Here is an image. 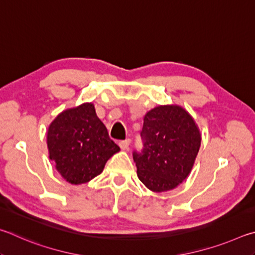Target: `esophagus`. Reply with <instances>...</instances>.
I'll list each match as a JSON object with an SVG mask.
<instances>
[{"label": "esophagus", "instance_id": "esophagus-1", "mask_svg": "<svg viewBox=\"0 0 255 255\" xmlns=\"http://www.w3.org/2000/svg\"><path fill=\"white\" fill-rule=\"evenodd\" d=\"M130 144H131V140H130V139L122 140V141H120V142H119L120 148L122 149V150H128V146H130Z\"/></svg>", "mask_w": 255, "mask_h": 255}]
</instances>
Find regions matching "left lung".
I'll list each match as a JSON object with an SVG mask.
<instances>
[{
	"label": "left lung",
	"mask_w": 255,
	"mask_h": 255,
	"mask_svg": "<svg viewBox=\"0 0 255 255\" xmlns=\"http://www.w3.org/2000/svg\"><path fill=\"white\" fill-rule=\"evenodd\" d=\"M141 141L142 148L133 151L137 177L150 190L161 193L176 188L189 175L200 133L184 109L164 105L144 115Z\"/></svg>",
	"instance_id": "1"
}]
</instances>
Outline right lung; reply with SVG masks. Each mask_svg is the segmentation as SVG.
Masks as SVG:
<instances>
[{"label": "right lung", "instance_id": "obj_1", "mask_svg": "<svg viewBox=\"0 0 255 255\" xmlns=\"http://www.w3.org/2000/svg\"><path fill=\"white\" fill-rule=\"evenodd\" d=\"M47 143L57 170L74 185L100 175L107 160L120 151L92 103L58 115L49 127Z\"/></svg>", "mask_w": 255, "mask_h": 255}]
</instances>
